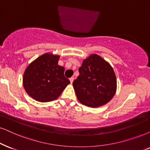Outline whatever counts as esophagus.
I'll use <instances>...</instances> for the list:
<instances>
[{
	"instance_id": "1",
	"label": "esophagus",
	"mask_w": 150,
	"mask_h": 150,
	"mask_svg": "<svg viewBox=\"0 0 150 150\" xmlns=\"http://www.w3.org/2000/svg\"><path fill=\"white\" fill-rule=\"evenodd\" d=\"M69 79H70V81H71V84H72L73 80H74V77H71V78H70Z\"/></svg>"
}]
</instances>
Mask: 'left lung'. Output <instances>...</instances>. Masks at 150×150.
<instances>
[{"label":"left lung","instance_id":"1","mask_svg":"<svg viewBox=\"0 0 150 150\" xmlns=\"http://www.w3.org/2000/svg\"><path fill=\"white\" fill-rule=\"evenodd\" d=\"M79 73L73 85L82 105L98 107L112 99L116 91V77L113 68L104 59L91 54L84 59Z\"/></svg>","mask_w":150,"mask_h":150}]
</instances>
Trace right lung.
Here are the masks:
<instances>
[{
  "instance_id": "1",
  "label": "right lung",
  "mask_w": 150,
  "mask_h": 150,
  "mask_svg": "<svg viewBox=\"0 0 150 150\" xmlns=\"http://www.w3.org/2000/svg\"><path fill=\"white\" fill-rule=\"evenodd\" d=\"M59 55L45 53L25 71L23 87L30 97L41 102L56 100L70 84L64 76V68L58 65Z\"/></svg>"
}]
</instances>
